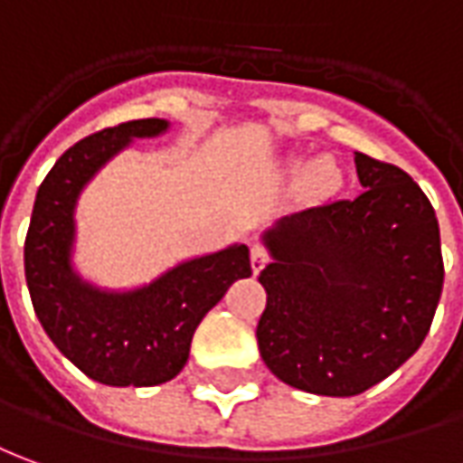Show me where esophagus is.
<instances>
[{
    "mask_svg": "<svg viewBox=\"0 0 463 463\" xmlns=\"http://www.w3.org/2000/svg\"><path fill=\"white\" fill-rule=\"evenodd\" d=\"M250 260H251V269H254V274H257V272H262L264 264L269 262V254H267V250L260 247V244H251Z\"/></svg>",
    "mask_w": 463,
    "mask_h": 463,
    "instance_id": "obj_1",
    "label": "esophagus"
}]
</instances>
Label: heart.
<instances>
[{"mask_svg":"<svg viewBox=\"0 0 463 463\" xmlns=\"http://www.w3.org/2000/svg\"><path fill=\"white\" fill-rule=\"evenodd\" d=\"M310 178H312V181H323V178H325V165L323 164L315 165V168H312Z\"/></svg>","mask_w":463,"mask_h":463,"instance_id":"obj_1","label":"heart"}]
</instances>
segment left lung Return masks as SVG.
Masks as SVG:
<instances>
[{
    "mask_svg": "<svg viewBox=\"0 0 463 463\" xmlns=\"http://www.w3.org/2000/svg\"><path fill=\"white\" fill-rule=\"evenodd\" d=\"M360 191L289 213L262 234L260 355L282 383L358 396L423 343L444 287L431 201L398 165L355 153Z\"/></svg>",
    "mask_w": 463,
    "mask_h": 463,
    "instance_id": "8db88e82",
    "label": "left lung"
}]
</instances>
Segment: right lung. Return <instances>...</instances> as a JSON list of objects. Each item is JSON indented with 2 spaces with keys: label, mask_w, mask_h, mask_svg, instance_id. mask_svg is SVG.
<instances>
[{
  "label": "right lung",
  "mask_w": 463,
  "mask_h": 463,
  "mask_svg": "<svg viewBox=\"0 0 463 463\" xmlns=\"http://www.w3.org/2000/svg\"><path fill=\"white\" fill-rule=\"evenodd\" d=\"M168 120L143 118L67 148L37 189L24 239V277L44 333L70 363L103 385H158L189 360L191 337L224 292L251 274L247 244L176 264L151 285L108 292L72 269L80 191L133 138H153Z\"/></svg>",
  "instance_id": "right-lung-1"
}]
</instances>
